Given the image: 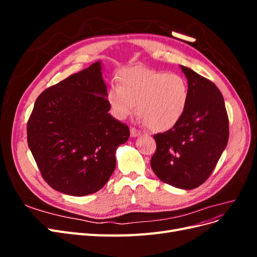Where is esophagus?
<instances>
[{"label": "esophagus", "mask_w": 257, "mask_h": 257, "mask_svg": "<svg viewBox=\"0 0 257 257\" xmlns=\"http://www.w3.org/2000/svg\"><path fill=\"white\" fill-rule=\"evenodd\" d=\"M139 134H141V132L138 130H136L135 127H131V136L132 137H137Z\"/></svg>", "instance_id": "34e87169"}]
</instances>
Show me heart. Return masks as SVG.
<instances>
[{
	"mask_svg": "<svg viewBox=\"0 0 257 257\" xmlns=\"http://www.w3.org/2000/svg\"><path fill=\"white\" fill-rule=\"evenodd\" d=\"M119 85L107 91V102L116 119L124 120L136 110L139 121L154 132L174 127L189 102V87L180 75L130 67L118 77Z\"/></svg>",
	"mask_w": 257,
	"mask_h": 257,
	"instance_id": "b5f03b06",
	"label": "heart"
}]
</instances>
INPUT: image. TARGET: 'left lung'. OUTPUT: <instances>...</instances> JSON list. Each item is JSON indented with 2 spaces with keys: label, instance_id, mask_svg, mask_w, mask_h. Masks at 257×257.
Instances as JSON below:
<instances>
[{
  "label": "left lung",
  "instance_id": "left-lung-1",
  "mask_svg": "<svg viewBox=\"0 0 257 257\" xmlns=\"http://www.w3.org/2000/svg\"><path fill=\"white\" fill-rule=\"evenodd\" d=\"M188 79L189 102L174 127L154 135L157 151L151 168L160 180L192 190L212 174L228 142V115L216 85L180 66Z\"/></svg>",
  "mask_w": 257,
  "mask_h": 257
}]
</instances>
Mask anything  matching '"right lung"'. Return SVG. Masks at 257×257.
I'll use <instances>...</instances> for the list:
<instances>
[{"label": "right lung", "instance_id": "right-lung-1", "mask_svg": "<svg viewBox=\"0 0 257 257\" xmlns=\"http://www.w3.org/2000/svg\"><path fill=\"white\" fill-rule=\"evenodd\" d=\"M100 61L46 89L28 121V145L44 180L72 196L99 191L130 128L108 113Z\"/></svg>", "mask_w": 257, "mask_h": 257}]
</instances>
